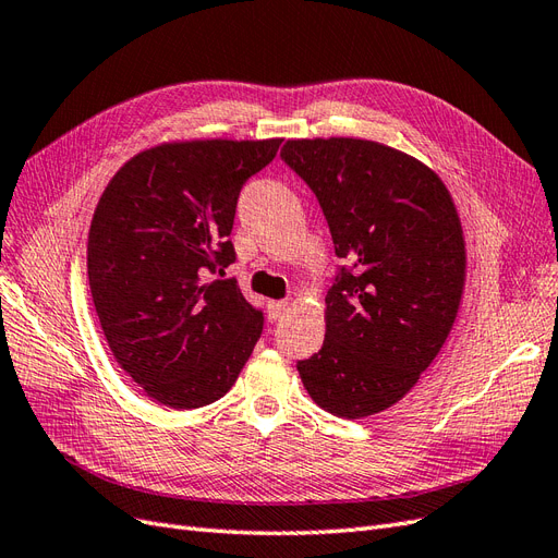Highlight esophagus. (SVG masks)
<instances>
[{"mask_svg":"<svg viewBox=\"0 0 558 558\" xmlns=\"http://www.w3.org/2000/svg\"><path fill=\"white\" fill-rule=\"evenodd\" d=\"M286 310H289V302H283V300H269L267 302V316L272 320L281 318L286 314Z\"/></svg>","mask_w":558,"mask_h":558,"instance_id":"esophagus-1","label":"esophagus"}]
</instances>
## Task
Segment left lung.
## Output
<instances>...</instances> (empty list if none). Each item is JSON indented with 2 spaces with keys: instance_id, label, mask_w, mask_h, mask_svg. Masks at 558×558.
<instances>
[{
  "instance_id": "obj_1",
  "label": "left lung",
  "mask_w": 558,
  "mask_h": 558,
  "mask_svg": "<svg viewBox=\"0 0 558 558\" xmlns=\"http://www.w3.org/2000/svg\"><path fill=\"white\" fill-rule=\"evenodd\" d=\"M281 158L307 181L351 263L326 295V340L298 363L335 416L393 408L435 361L465 289V238L453 197L428 165L359 137L289 140Z\"/></svg>"
}]
</instances>
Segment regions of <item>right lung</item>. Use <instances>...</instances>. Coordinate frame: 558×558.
<instances>
[{
  "label": "right lung",
  "mask_w": 558,
  "mask_h": 558,
  "mask_svg": "<svg viewBox=\"0 0 558 558\" xmlns=\"http://www.w3.org/2000/svg\"><path fill=\"white\" fill-rule=\"evenodd\" d=\"M281 140H181L132 156L99 197L88 281L109 349L142 391L174 410L223 398L263 332L228 240L242 185Z\"/></svg>",
  "instance_id": "right-lung-1"
}]
</instances>
